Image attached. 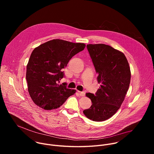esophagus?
Returning a JSON list of instances; mask_svg holds the SVG:
<instances>
[{
  "mask_svg": "<svg viewBox=\"0 0 154 154\" xmlns=\"http://www.w3.org/2000/svg\"><path fill=\"white\" fill-rule=\"evenodd\" d=\"M77 93L80 96H84L85 95V93L84 92H81V91H77Z\"/></svg>",
  "mask_w": 154,
  "mask_h": 154,
  "instance_id": "34e87169",
  "label": "esophagus"
}]
</instances>
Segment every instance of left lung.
<instances>
[{"label": "left lung", "mask_w": 154, "mask_h": 154, "mask_svg": "<svg viewBox=\"0 0 154 154\" xmlns=\"http://www.w3.org/2000/svg\"><path fill=\"white\" fill-rule=\"evenodd\" d=\"M101 85L95 94L86 93L92 102L83 113L93 121H103L113 116L122 105L130 82L131 72L124 54L104 44L88 45Z\"/></svg>", "instance_id": "left-lung-1"}]
</instances>
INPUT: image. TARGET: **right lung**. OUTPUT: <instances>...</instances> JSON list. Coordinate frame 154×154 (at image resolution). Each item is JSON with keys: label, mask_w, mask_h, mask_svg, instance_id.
<instances>
[{"label": "right lung", "mask_w": 154, "mask_h": 154, "mask_svg": "<svg viewBox=\"0 0 154 154\" xmlns=\"http://www.w3.org/2000/svg\"><path fill=\"white\" fill-rule=\"evenodd\" d=\"M85 46L84 43L56 39L34 49L27 65L26 80L29 94L36 105L47 110L55 109L74 94L75 90L58 83L64 77L63 69L69 61Z\"/></svg>", "instance_id": "1"}]
</instances>
